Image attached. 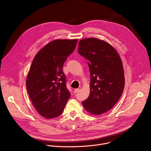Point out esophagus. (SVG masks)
Returning a JSON list of instances; mask_svg holds the SVG:
<instances>
[{
    "label": "esophagus",
    "mask_w": 151,
    "mask_h": 151,
    "mask_svg": "<svg viewBox=\"0 0 151 151\" xmlns=\"http://www.w3.org/2000/svg\"><path fill=\"white\" fill-rule=\"evenodd\" d=\"M79 91V88L75 89H74V92H75V93H76V92H78Z\"/></svg>",
    "instance_id": "1"
}]
</instances>
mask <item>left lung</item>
<instances>
[{
  "label": "left lung",
  "mask_w": 151,
  "mask_h": 151,
  "mask_svg": "<svg viewBox=\"0 0 151 151\" xmlns=\"http://www.w3.org/2000/svg\"><path fill=\"white\" fill-rule=\"evenodd\" d=\"M78 51L87 60L91 75L90 93L82 104L89 114H102L113 108L123 92L121 58L114 47L96 38L80 40Z\"/></svg>",
  "instance_id": "left-lung-1"
}]
</instances>
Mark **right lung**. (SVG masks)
I'll list each match as a JSON object with an SVG mask.
<instances>
[{"label":"right lung","instance_id":"1","mask_svg":"<svg viewBox=\"0 0 151 151\" xmlns=\"http://www.w3.org/2000/svg\"><path fill=\"white\" fill-rule=\"evenodd\" d=\"M78 39H58L45 45L35 56L26 79L27 89L37 112L45 119L60 116L70 98L63 65Z\"/></svg>","mask_w":151,"mask_h":151}]
</instances>
